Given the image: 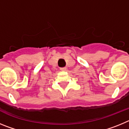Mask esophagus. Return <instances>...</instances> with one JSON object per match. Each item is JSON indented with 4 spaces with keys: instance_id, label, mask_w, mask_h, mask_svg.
Here are the masks:
<instances>
[{
    "instance_id": "34e87169",
    "label": "esophagus",
    "mask_w": 129,
    "mask_h": 129,
    "mask_svg": "<svg viewBox=\"0 0 129 129\" xmlns=\"http://www.w3.org/2000/svg\"><path fill=\"white\" fill-rule=\"evenodd\" d=\"M60 70H62V71H65L67 70V68L66 67H62V68H60Z\"/></svg>"
}]
</instances>
